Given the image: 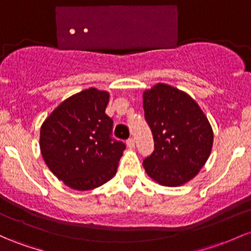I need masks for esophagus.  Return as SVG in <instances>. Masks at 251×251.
Wrapping results in <instances>:
<instances>
[{
	"label": "esophagus",
	"mask_w": 251,
	"mask_h": 251,
	"mask_svg": "<svg viewBox=\"0 0 251 251\" xmlns=\"http://www.w3.org/2000/svg\"><path fill=\"white\" fill-rule=\"evenodd\" d=\"M127 145L128 148H134V139L133 138H128L127 139Z\"/></svg>",
	"instance_id": "1"
}]
</instances>
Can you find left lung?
I'll return each instance as SVG.
<instances>
[{"mask_svg":"<svg viewBox=\"0 0 251 251\" xmlns=\"http://www.w3.org/2000/svg\"><path fill=\"white\" fill-rule=\"evenodd\" d=\"M143 107L155 143L143 161L148 175L163 186L186 183L211 153L213 131L207 118L188 94L163 83L144 93Z\"/></svg>","mask_w":251,"mask_h":251,"instance_id":"1","label":"left lung"}]
</instances>
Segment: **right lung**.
I'll use <instances>...</instances> for the list:
<instances>
[{"instance_id":"add662e5","label":"right lung","mask_w":251,"mask_h":251,"mask_svg":"<svg viewBox=\"0 0 251 251\" xmlns=\"http://www.w3.org/2000/svg\"><path fill=\"white\" fill-rule=\"evenodd\" d=\"M109 94L89 88L63 101L40 128V150L52 173L67 186L89 191L115 175L126 144L113 138L104 113Z\"/></svg>"}]
</instances>
